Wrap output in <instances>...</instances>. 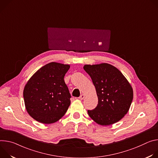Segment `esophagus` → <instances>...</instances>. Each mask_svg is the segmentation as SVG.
<instances>
[{
	"mask_svg": "<svg viewBox=\"0 0 158 158\" xmlns=\"http://www.w3.org/2000/svg\"><path fill=\"white\" fill-rule=\"evenodd\" d=\"M84 98H85V95H83V94H81V95L80 96V97H79V99H80V100H83Z\"/></svg>",
	"mask_w": 158,
	"mask_h": 158,
	"instance_id": "1",
	"label": "esophagus"
}]
</instances>
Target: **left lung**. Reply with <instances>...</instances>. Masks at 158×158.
<instances>
[{
	"label": "left lung",
	"mask_w": 158,
	"mask_h": 158,
	"mask_svg": "<svg viewBox=\"0 0 158 158\" xmlns=\"http://www.w3.org/2000/svg\"><path fill=\"white\" fill-rule=\"evenodd\" d=\"M95 87L98 104L88 110L90 118L102 126L119 121L127 113L133 99L131 85L115 66L107 64H86L83 66Z\"/></svg>",
	"instance_id": "obj_1"
}]
</instances>
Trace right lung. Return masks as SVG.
<instances>
[{"label": "right lung", "instance_id": "obj_1", "mask_svg": "<svg viewBox=\"0 0 158 158\" xmlns=\"http://www.w3.org/2000/svg\"><path fill=\"white\" fill-rule=\"evenodd\" d=\"M69 65L49 63L35 73L26 85L23 97L26 109L34 119L43 124L59 120L69 105V94L64 77Z\"/></svg>", "mask_w": 158, "mask_h": 158}]
</instances>
